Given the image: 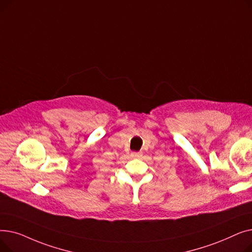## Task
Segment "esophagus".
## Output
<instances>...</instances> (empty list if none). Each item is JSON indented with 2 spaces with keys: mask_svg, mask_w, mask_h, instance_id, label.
Listing matches in <instances>:
<instances>
[{
  "mask_svg": "<svg viewBox=\"0 0 252 252\" xmlns=\"http://www.w3.org/2000/svg\"><path fill=\"white\" fill-rule=\"evenodd\" d=\"M142 155H143L142 152H131V157L134 158H140L142 157Z\"/></svg>",
  "mask_w": 252,
  "mask_h": 252,
  "instance_id": "obj_1",
  "label": "esophagus"
}]
</instances>
